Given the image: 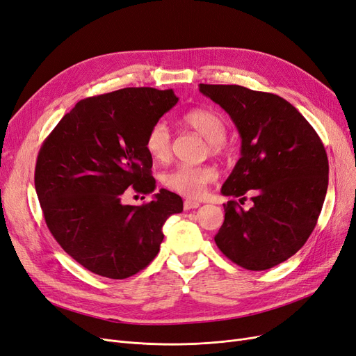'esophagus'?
<instances>
[{
	"instance_id": "1",
	"label": "esophagus",
	"mask_w": 356,
	"mask_h": 356,
	"mask_svg": "<svg viewBox=\"0 0 356 356\" xmlns=\"http://www.w3.org/2000/svg\"><path fill=\"white\" fill-rule=\"evenodd\" d=\"M201 204L198 201H193V200H186L185 204H183V207H185V209L188 211V209H195L198 208Z\"/></svg>"
}]
</instances>
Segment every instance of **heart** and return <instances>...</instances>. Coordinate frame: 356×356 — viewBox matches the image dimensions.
Here are the masks:
<instances>
[{"label": "heart", "mask_w": 356, "mask_h": 356, "mask_svg": "<svg viewBox=\"0 0 356 356\" xmlns=\"http://www.w3.org/2000/svg\"><path fill=\"white\" fill-rule=\"evenodd\" d=\"M181 123L196 130L208 140L209 151L213 154H220L226 148V134L227 126L225 118L217 111L209 108H193L183 114ZM145 149L154 161L164 163L171 155V134L165 123H155L145 138ZM218 177L216 167L201 164H179L164 175V185L181 193L189 198H198L207 186L211 185Z\"/></svg>", "instance_id": "heart-1"}]
</instances>
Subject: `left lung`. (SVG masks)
<instances>
[{"label": "left lung", "mask_w": 356, "mask_h": 356, "mask_svg": "<svg viewBox=\"0 0 356 356\" xmlns=\"http://www.w3.org/2000/svg\"><path fill=\"white\" fill-rule=\"evenodd\" d=\"M200 90L232 117L242 138V156L221 193L238 198L254 191L248 211L236 201L225 204L214 241L234 264L268 270L295 255L317 225L328 186L324 145L279 95L239 85L201 83Z\"/></svg>", "instance_id": "left-lung-1"}]
</instances>
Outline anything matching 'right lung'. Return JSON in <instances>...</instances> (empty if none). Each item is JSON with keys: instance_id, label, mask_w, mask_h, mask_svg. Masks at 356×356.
<instances>
[{"instance_id": "1", "label": "right lung", "mask_w": 356, "mask_h": 356, "mask_svg": "<svg viewBox=\"0 0 356 356\" xmlns=\"http://www.w3.org/2000/svg\"><path fill=\"white\" fill-rule=\"evenodd\" d=\"M171 89L124 88L79 101L44 140L35 188L47 226L79 264L102 277L127 279L149 266L163 226L181 213L179 195L123 205L127 188L151 193L148 130L177 104Z\"/></svg>"}]
</instances>
